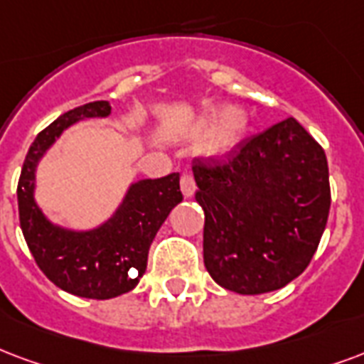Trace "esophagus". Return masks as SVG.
<instances>
[{"mask_svg": "<svg viewBox=\"0 0 364 364\" xmlns=\"http://www.w3.org/2000/svg\"><path fill=\"white\" fill-rule=\"evenodd\" d=\"M181 191L185 196H193L196 191V183L193 173H183L181 175Z\"/></svg>", "mask_w": 364, "mask_h": 364, "instance_id": "34e87169", "label": "esophagus"}]
</instances>
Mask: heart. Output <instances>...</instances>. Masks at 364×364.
Instances as JSON below:
<instances>
[{
    "mask_svg": "<svg viewBox=\"0 0 364 364\" xmlns=\"http://www.w3.org/2000/svg\"><path fill=\"white\" fill-rule=\"evenodd\" d=\"M239 123V114L233 112V109H225L222 114L218 115L216 125L218 129H214L212 133L208 134V139L204 142V148L208 152H222L231 144V139H233V131H235V125Z\"/></svg>",
    "mask_w": 364,
    "mask_h": 364,
    "instance_id": "obj_1",
    "label": "heart"
}]
</instances>
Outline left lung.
Masks as SVG:
<instances>
[{
	"mask_svg": "<svg viewBox=\"0 0 364 364\" xmlns=\"http://www.w3.org/2000/svg\"><path fill=\"white\" fill-rule=\"evenodd\" d=\"M204 210V266L230 291H276L301 276L330 212L322 146L287 117L228 158H195Z\"/></svg>",
	"mask_w": 364,
	"mask_h": 364,
	"instance_id": "left-lung-1",
	"label": "left lung"
}]
</instances>
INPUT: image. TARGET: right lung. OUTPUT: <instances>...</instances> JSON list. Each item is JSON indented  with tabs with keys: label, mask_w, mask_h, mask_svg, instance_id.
<instances>
[{
	"label": "right lung",
	"mask_w": 364,
	"mask_h": 364,
	"mask_svg": "<svg viewBox=\"0 0 364 364\" xmlns=\"http://www.w3.org/2000/svg\"><path fill=\"white\" fill-rule=\"evenodd\" d=\"M109 112L100 100L59 115L31 144L17 185L21 230L38 268L63 291L86 299L117 297L139 284L156 233L183 200L179 173H169L131 185L114 218L92 231H69L46 220L34 203L36 164L69 125Z\"/></svg>",
	"instance_id": "1"
}]
</instances>
